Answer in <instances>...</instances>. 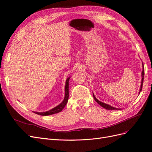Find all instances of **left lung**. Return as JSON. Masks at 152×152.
Masks as SVG:
<instances>
[{
    "label": "left lung",
    "instance_id": "left-lung-1",
    "mask_svg": "<svg viewBox=\"0 0 152 152\" xmlns=\"http://www.w3.org/2000/svg\"><path fill=\"white\" fill-rule=\"evenodd\" d=\"M142 67H143V71H142L141 72V86H140V91H139V94H140V91H141V89H142V86H143V79H144V75H145V70H144V66H143V64L142 63ZM93 95H94V98L95 100L99 104L100 106H102V107H104V109H107V110H121L122 109H118V108H115V107H112L110 105H108V104H105V103L102 102H100V100H98L95 97V95L94 93H93Z\"/></svg>",
    "mask_w": 152,
    "mask_h": 152
}]
</instances>
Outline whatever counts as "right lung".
Returning <instances> with one entry per match:
<instances>
[{
	"label": "right lung",
	"instance_id": "right-lung-1",
	"mask_svg": "<svg viewBox=\"0 0 152 152\" xmlns=\"http://www.w3.org/2000/svg\"><path fill=\"white\" fill-rule=\"evenodd\" d=\"M70 79V77H68L66 81V85H65V96L64 99L63 101L59 105L55 107L54 108H53L49 110L46 111V112H35L33 111L34 113H35L38 115H40L43 116H46V115H50L58 113L62 110V109L64 108V107L67 104V101H68V98H69V80Z\"/></svg>",
	"mask_w": 152,
	"mask_h": 152
}]
</instances>
